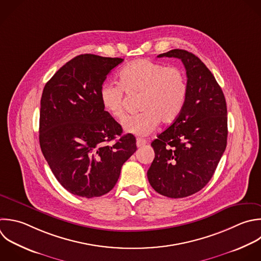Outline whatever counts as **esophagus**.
<instances>
[{"label": "esophagus", "mask_w": 261, "mask_h": 261, "mask_svg": "<svg viewBox=\"0 0 261 261\" xmlns=\"http://www.w3.org/2000/svg\"><path fill=\"white\" fill-rule=\"evenodd\" d=\"M146 144H147V141H146V140H144V139H141V138L137 139V147H138V148H140V147H143V146H145Z\"/></svg>", "instance_id": "1"}]
</instances>
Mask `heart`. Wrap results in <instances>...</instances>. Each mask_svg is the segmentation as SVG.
<instances>
[{
	"mask_svg": "<svg viewBox=\"0 0 261 261\" xmlns=\"http://www.w3.org/2000/svg\"><path fill=\"white\" fill-rule=\"evenodd\" d=\"M118 84L106 83L99 92L103 108L116 120L125 118L124 93L141 94L139 109L142 111L128 117L124 129L136 136L152 134L160 121L173 122L181 113L188 96L185 72L175 66L147 59L126 64L118 73Z\"/></svg>",
	"mask_w": 261,
	"mask_h": 261,
	"instance_id": "1",
	"label": "heart"
}]
</instances>
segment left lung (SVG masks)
I'll return each mask as SVG.
<instances>
[{
  "label": "left lung",
  "instance_id": "left-lung-1",
  "mask_svg": "<svg viewBox=\"0 0 261 261\" xmlns=\"http://www.w3.org/2000/svg\"><path fill=\"white\" fill-rule=\"evenodd\" d=\"M157 57L181 60L188 96L180 115L152 142L155 158L147 176L157 193L184 198L207 185L225 150L226 103L211 71L193 53L174 49Z\"/></svg>",
  "mask_w": 261,
  "mask_h": 261
}]
</instances>
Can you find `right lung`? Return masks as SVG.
<instances>
[{
    "label": "right lung",
    "instance_id": "obj_1",
    "mask_svg": "<svg viewBox=\"0 0 261 261\" xmlns=\"http://www.w3.org/2000/svg\"><path fill=\"white\" fill-rule=\"evenodd\" d=\"M123 59L76 56L46 84L40 111V145L53 174L69 193L94 198L110 192L136 138L104 110L99 92ZM121 137L111 145L108 143Z\"/></svg>",
    "mask_w": 261,
    "mask_h": 261
}]
</instances>
